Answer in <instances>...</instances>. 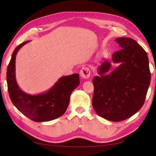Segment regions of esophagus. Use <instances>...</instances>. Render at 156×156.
Masks as SVG:
<instances>
[{
	"label": "esophagus",
	"mask_w": 156,
	"mask_h": 156,
	"mask_svg": "<svg viewBox=\"0 0 156 156\" xmlns=\"http://www.w3.org/2000/svg\"><path fill=\"white\" fill-rule=\"evenodd\" d=\"M80 75L83 79H88L90 77V71L88 68H83L80 71Z\"/></svg>",
	"instance_id": "1"
}]
</instances>
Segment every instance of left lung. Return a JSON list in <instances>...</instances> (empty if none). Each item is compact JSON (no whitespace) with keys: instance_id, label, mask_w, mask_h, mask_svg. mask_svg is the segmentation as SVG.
I'll return each mask as SVG.
<instances>
[{"instance_id":"left-lung-1","label":"left lung","mask_w":156,"mask_h":156,"mask_svg":"<svg viewBox=\"0 0 156 156\" xmlns=\"http://www.w3.org/2000/svg\"><path fill=\"white\" fill-rule=\"evenodd\" d=\"M122 48L112 55V61L119 64L112 69L105 60L93 79L92 106L97 114L113 122L129 119L143 107L150 86L151 73L146 51L130 37H118Z\"/></svg>"}]
</instances>
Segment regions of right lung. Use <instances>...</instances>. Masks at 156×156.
Returning a JSON list of instances; mask_svg holds the SVG:
<instances>
[{"label":"right lung","instance_id":"1","mask_svg":"<svg viewBox=\"0 0 156 156\" xmlns=\"http://www.w3.org/2000/svg\"><path fill=\"white\" fill-rule=\"evenodd\" d=\"M29 41L19 45L12 53L6 74L9 96L14 106L30 120L37 122L51 121L65 113L71 94L80 84L79 75L74 73L60 77L44 93L31 95L23 92L16 79V57L18 51Z\"/></svg>","mask_w":156,"mask_h":156}]
</instances>
